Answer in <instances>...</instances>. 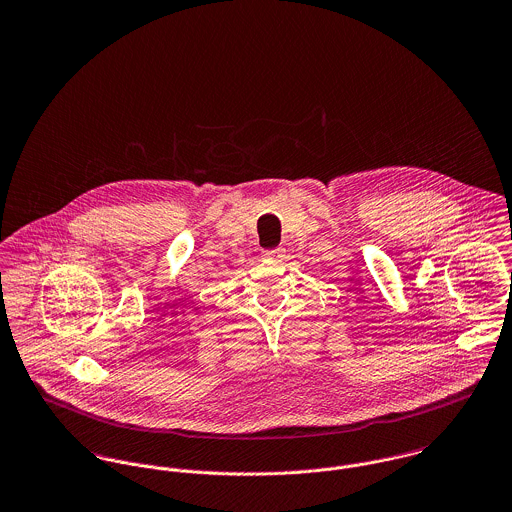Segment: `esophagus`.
<instances>
[{
	"label": "esophagus",
	"instance_id": "34e87169",
	"mask_svg": "<svg viewBox=\"0 0 512 512\" xmlns=\"http://www.w3.org/2000/svg\"><path fill=\"white\" fill-rule=\"evenodd\" d=\"M283 248L278 246V248H274V250H264V258H270V260H279V258H283Z\"/></svg>",
	"mask_w": 512,
	"mask_h": 512
}]
</instances>
